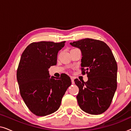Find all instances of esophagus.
<instances>
[{"mask_svg": "<svg viewBox=\"0 0 131 131\" xmlns=\"http://www.w3.org/2000/svg\"><path fill=\"white\" fill-rule=\"evenodd\" d=\"M71 83H72V84H74V78H72V77H71Z\"/></svg>", "mask_w": 131, "mask_h": 131, "instance_id": "34e87169", "label": "esophagus"}]
</instances>
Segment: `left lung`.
Returning <instances> with one entry per match:
<instances>
[{
	"label": "left lung",
	"instance_id": "left-lung-1",
	"mask_svg": "<svg viewBox=\"0 0 131 131\" xmlns=\"http://www.w3.org/2000/svg\"><path fill=\"white\" fill-rule=\"evenodd\" d=\"M82 52L81 70L87 82L74 80L79 89L77 100L80 108L91 114L105 112L117 89V65L110 48L103 41L86 38L70 43Z\"/></svg>",
	"mask_w": 131,
	"mask_h": 131
}]
</instances>
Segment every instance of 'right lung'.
Segmentation results:
<instances>
[{
    "mask_svg": "<svg viewBox=\"0 0 131 131\" xmlns=\"http://www.w3.org/2000/svg\"><path fill=\"white\" fill-rule=\"evenodd\" d=\"M65 42H33L21 55L17 72L19 92L28 109L35 115L45 116L56 112L71 85L68 75L63 73L60 78H50L48 70L57 64L58 52Z\"/></svg>",
    "mask_w": 131,
    "mask_h": 131,
    "instance_id": "obj_1",
    "label": "right lung"
}]
</instances>
